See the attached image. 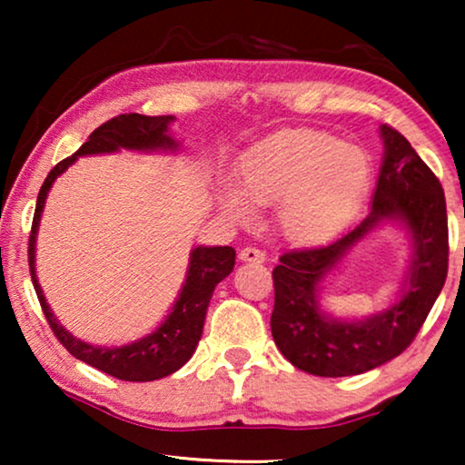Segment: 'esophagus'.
Masks as SVG:
<instances>
[{"mask_svg": "<svg viewBox=\"0 0 465 465\" xmlns=\"http://www.w3.org/2000/svg\"><path fill=\"white\" fill-rule=\"evenodd\" d=\"M239 258L243 260V262H264L266 260V253L262 250H258V247H243V250L239 252Z\"/></svg>", "mask_w": 465, "mask_h": 465, "instance_id": "34e87169", "label": "esophagus"}]
</instances>
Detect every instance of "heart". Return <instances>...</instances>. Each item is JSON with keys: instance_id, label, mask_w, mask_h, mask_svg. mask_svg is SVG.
<instances>
[{"instance_id": "1", "label": "heart", "mask_w": 465, "mask_h": 465, "mask_svg": "<svg viewBox=\"0 0 465 465\" xmlns=\"http://www.w3.org/2000/svg\"><path fill=\"white\" fill-rule=\"evenodd\" d=\"M371 180V156L360 145L315 129L279 133L247 152L239 194L228 196V209L243 218L247 205L283 201V232L294 241H317L358 209Z\"/></svg>"}]
</instances>
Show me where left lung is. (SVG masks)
Returning a JSON list of instances; mask_svg holds the SVG:
<instances>
[{
  "instance_id": "8db88e82",
  "label": "left lung",
  "mask_w": 465,
  "mask_h": 465,
  "mask_svg": "<svg viewBox=\"0 0 465 465\" xmlns=\"http://www.w3.org/2000/svg\"><path fill=\"white\" fill-rule=\"evenodd\" d=\"M385 158L371 212L326 245L292 250L272 269L275 307L271 332L279 351L315 377H349L372 371L415 341L449 271L447 201L440 180L402 133L381 126ZM400 217L413 234L416 258L401 301L364 322H336L316 307V285L351 247L383 219Z\"/></svg>"
}]
</instances>
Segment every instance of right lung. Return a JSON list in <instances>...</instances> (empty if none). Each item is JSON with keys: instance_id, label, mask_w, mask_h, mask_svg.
Segmentation results:
<instances>
[{"instance_id": "1", "label": "right lung", "mask_w": 465, "mask_h": 465, "mask_svg": "<svg viewBox=\"0 0 465 465\" xmlns=\"http://www.w3.org/2000/svg\"><path fill=\"white\" fill-rule=\"evenodd\" d=\"M173 116H143V114H120L97 126L91 133L86 143L75 154L63 158L56 163L46 180H44L40 194H37L34 222H31L29 232V271L31 282H34L37 301L44 311L50 330L63 347L67 349L74 358L86 361L88 366L97 371L116 377L120 381H156L167 377V374L180 371L186 361L193 358L196 345H199L203 334V323L205 313L212 301L213 288L222 279L228 277L234 269V250L231 245L224 247H196L190 253V266L186 283L180 292V298L173 304L164 323L156 332H152L145 339L131 342L124 347H93L86 345L72 334L65 332L54 320L53 311L46 304V298L42 294L40 283L35 277V232L40 226V213L44 209V201L56 175H61L69 164L78 156L84 154H104V152H116L118 148L126 150H167L175 148V142L167 135V124Z\"/></svg>"}]
</instances>
